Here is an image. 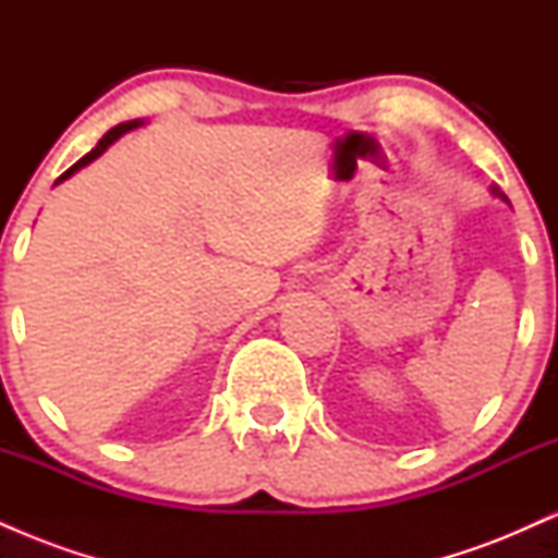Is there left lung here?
Here are the masks:
<instances>
[{
	"label": "left lung",
	"instance_id": "left-lung-1",
	"mask_svg": "<svg viewBox=\"0 0 558 558\" xmlns=\"http://www.w3.org/2000/svg\"><path fill=\"white\" fill-rule=\"evenodd\" d=\"M504 198H506V196H504Z\"/></svg>",
	"mask_w": 558,
	"mask_h": 558
}]
</instances>
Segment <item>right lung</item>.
<instances>
[{
	"mask_svg": "<svg viewBox=\"0 0 558 558\" xmlns=\"http://www.w3.org/2000/svg\"><path fill=\"white\" fill-rule=\"evenodd\" d=\"M136 125H141V123H138V120H131V123H120V125H114V128H112V131H107V133H105V136H101V141H99V144H96V146H94V149H92V151H88V155H86V157H81V159H78V162H75V165H73V168H70V170H65V172H62V175H60V178H57V183H60V181H65V178H70V175H73V172H75V170H81V168H83V165H88V162H92V159H96V157H99V155H101V151H105V149H107V146H110V144H112V141H118L120 136H123V133H128V131H131V128H136Z\"/></svg>",
	"mask_w": 558,
	"mask_h": 558,
	"instance_id": "add662e5",
	"label": "right lung"
}]
</instances>
